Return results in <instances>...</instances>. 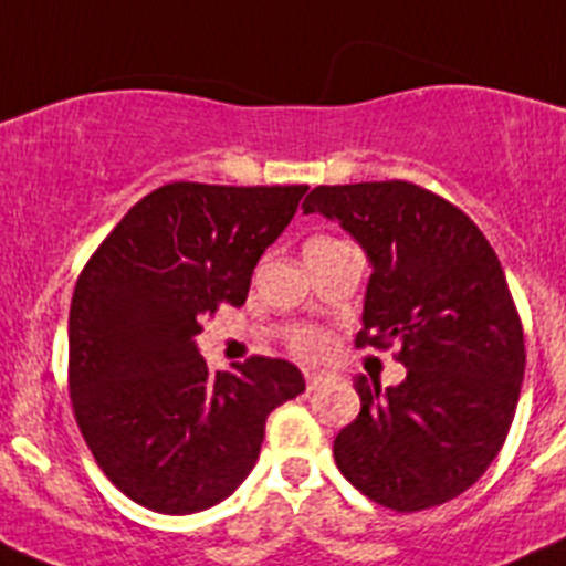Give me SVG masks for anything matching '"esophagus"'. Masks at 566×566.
Instances as JSON below:
<instances>
[{"mask_svg": "<svg viewBox=\"0 0 566 566\" xmlns=\"http://www.w3.org/2000/svg\"><path fill=\"white\" fill-rule=\"evenodd\" d=\"M304 378H307V389H318L321 384H327V380L333 378V371L307 369V371H304Z\"/></svg>", "mask_w": 566, "mask_h": 566, "instance_id": "obj_1", "label": "esophagus"}]
</instances>
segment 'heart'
<instances>
[{"mask_svg": "<svg viewBox=\"0 0 566 566\" xmlns=\"http://www.w3.org/2000/svg\"><path fill=\"white\" fill-rule=\"evenodd\" d=\"M313 242H321V239H313ZM321 344H324V338H321L318 333H302L298 340H295V346H298L302 353H318Z\"/></svg>", "mask_w": 566, "mask_h": 566, "instance_id": "b5f03b06", "label": "heart"}]
</instances>
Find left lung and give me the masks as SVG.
Instances as JSON below:
<instances>
[{"mask_svg":"<svg viewBox=\"0 0 566 566\" xmlns=\"http://www.w3.org/2000/svg\"><path fill=\"white\" fill-rule=\"evenodd\" d=\"M304 213L338 222L371 276L358 346H400L406 378H355L360 415L333 442L364 496L426 511L480 480L505 442L524 378V333L491 242L457 206L406 180L318 186Z\"/></svg>","mask_w":566,"mask_h":566,"instance_id":"obj_1","label":"left lung"}]
</instances>
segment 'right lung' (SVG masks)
<instances>
[{
    "instance_id": "right-lung-1",
    "label": "right lung",
    "mask_w": 566,
    "mask_h": 566,
    "mask_svg": "<svg viewBox=\"0 0 566 566\" xmlns=\"http://www.w3.org/2000/svg\"><path fill=\"white\" fill-rule=\"evenodd\" d=\"M307 186L169 182L129 208L75 282L70 397L101 471L169 516L231 496L259 460L264 422L304 391L298 366L251 358L208 371L200 321L239 307L259 256Z\"/></svg>"
}]
</instances>
